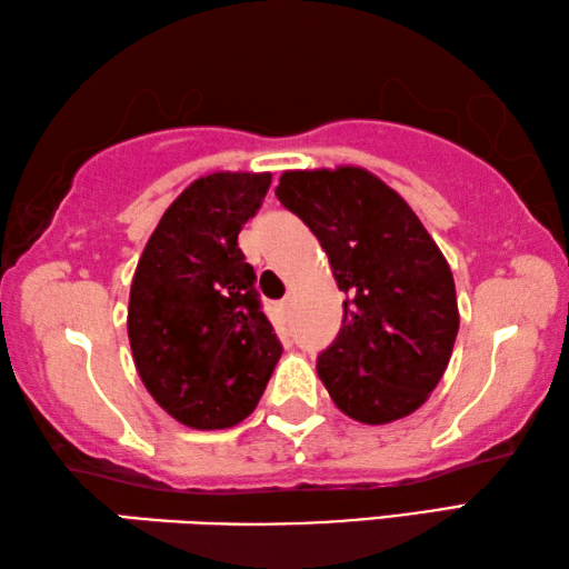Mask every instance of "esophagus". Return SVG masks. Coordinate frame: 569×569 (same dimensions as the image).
I'll return each mask as SVG.
<instances>
[{"label": "esophagus", "mask_w": 569, "mask_h": 569, "mask_svg": "<svg viewBox=\"0 0 569 569\" xmlns=\"http://www.w3.org/2000/svg\"><path fill=\"white\" fill-rule=\"evenodd\" d=\"M290 305H292V297H290V295H287V297H284V300H282V302H279V310H282V312H287V310H290Z\"/></svg>", "instance_id": "esophagus-1"}]
</instances>
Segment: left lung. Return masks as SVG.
I'll list each match as a JSON object with an SVG mask.
<instances>
[{"instance_id": "1", "label": "left lung", "mask_w": 569, "mask_h": 569, "mask_svg": "<svg viewBox=\"0 0 569 569\" xmlns=\"http://www.w3.org/2000/svg\"><path fill=\"white\" fill-rule=\"evenodd\" d=\"M274 194L320 239L347 295L340 335L317 357L332 402L365 425L412 415L442 380L460 330L440 247L410 204L362 167L295 169Z\"/></svg>"}]
</instances>
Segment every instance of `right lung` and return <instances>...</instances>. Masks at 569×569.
I'll list each match as a JSON object with an SVG mask.
<instances>
[{
	"mask_svg": "<svg viewBox=\"0 0 569 569\" xmlns=\"http://www.w3.org/2000/svg\"><path fill=\"white\" fill-rule=\"evenodd\" d=\"M269 182V172L194 179L139 257L127 312L137 372L192 430H224L252 415L282 355L237 244Z\"/></svg>",
	"mask_w": 569,
	"mask_h": 569,
	"instance_id": "right-lung-1",
	"label": "right lung"
}]
</instances>
